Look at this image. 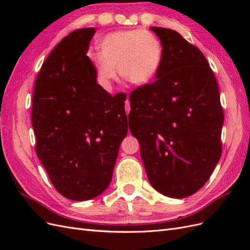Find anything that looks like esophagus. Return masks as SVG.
<instances>
[{"instance_id": "34e87169", "label": "esophagus", "mask_w": 250, "mask_h": 250, "mask_svg": "<svg viewBox=\"0 0 250 250\" xmlns=\"http://www.w3.org/2000/svg\"><path fill=\"white\" fill-rule=\"evenodd\" d=\"M125 109H126V113L128 115L130 111V104H129V101H128V97H127V100L125 102Z\"/></svg>"}]
</instances>
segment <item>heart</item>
<instances>
[{
  "label": "heart",
  "instance_id": "b5f03b06",
  "mask_svg": "<svg viewBox=\"0 0 250 250\" xmlns=\"http://www.w3.org/2000/svg\"><path fill=\"white\" fill-rule=\"evenodd\" d=\"M100 53L92 56L97 80L110 89L116 71L123 80L134 85L147 84L160 70L163 46L157 36L148 30H124L104 36Z\"/></svg>",
  "mask_w": 250,
  "mask_h": 250
}]
</instances>
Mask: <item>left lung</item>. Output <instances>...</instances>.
<instances>
[{"instance_id":"1","label":"left lung","mask_w":250,"mask_h":250,"mask_svg":"<svg viewBox=\"0 0 250 250\" xmlns=\"http://www.w3.org/2000/svg\"><path fill=\"white\" fill-rule=\"evenodd\" d=\"M150 29L161 40L163 60L156 80L130 94L129 129L151 186L185 198L206 185L221 157L220 95L197 47L174 30Z\"/></svg>"}]
</instances>
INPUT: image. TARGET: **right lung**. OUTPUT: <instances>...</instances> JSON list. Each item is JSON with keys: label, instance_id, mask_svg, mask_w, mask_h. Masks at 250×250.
<instances>
[{"label": "right lung", "instance_id": "add662e5", "mask_svg": "<svg viewBox=\"0 0 250 250\" xmlns=\"http://www.w3.org/2000/svg\"><path fill=\"white\" fill-rule=\"evenodd\" d=\"M95 32L75 30L53 49L32 99L37 156L56 190L75 201L106 190L128 131L126 95L112 97L98 84L86 55Z\"/></svg>", "mask_w": 250, "mask_h": 250}]
</instances>
